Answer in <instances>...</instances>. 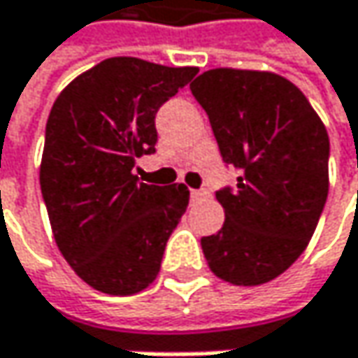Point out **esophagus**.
<instances>
[{
  "label": "esophagus",
  "mask_w": 358,
  "mask_h": 358,
  "mask_svg": "<svg viewBox=\"0 0 358 358\" xmlns=\"http://www.w3.org/2000/svg\"><path fill=\"white\" fill-rule=\"evenodd\" d=\"M190 196L192 199H201V196H205V192L203 190H190Z\"/></svg>",
  "instance_id": "34e87169"
}]
</instances>
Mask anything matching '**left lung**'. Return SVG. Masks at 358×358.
Masks as SVG:
<instances>
[{
	"label": "left lung",
	"instance_id": "left-lung-1",
	"mask_svg": "<svg viewBox=\"0 0 358 358\" xmlns=\"http://www.w3.org/2000/svg\"><path fill=\"white\" fill-rule=\"evenodd\" d=\"M224 164L241 176L215 192L226 211L201 247L211 271L236 286L284 273L307 249L327 199V130L284 76L215 68L190 83Z\"/></svg>",
	"mask_w": 358,
	"mask_h": 358
}]
</instances>
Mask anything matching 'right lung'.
<instances>
[{
  "label": "right lung",
  "instance_id": "obj_1",
  "mask_svg": "<svg viewBox=\"0 0 358 358\" xmlns=\"http://www.w3.org/2000/svg\"><path fill=\"white\" fill-rule=\"evenodd\" d=\"M196 72L109 57L76 76L51 108L43 201L57 249L99 292L136 294L159 273L188 188L145 184L132 170L136 157L155 153V113Z\"/></svg>",
  "mask_w": 358,
  "mask_h": 358
}]
</instances>
